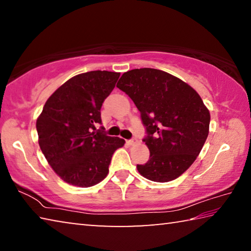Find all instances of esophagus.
<instances>
[{
  "label": "esophagus",
  "mask_w": 251,
  "mask_h": 251,
  "mask_svg": "<svg viewBox=\"0 0 251 251\" xmlns=\"http://www.w3.org/2000/svg\"><path fill=\"white\" fill-rule=\"evenodd\" d=\"M126 143L128 144V145H134V144L137 143V139H136V138H133V139H128V141H127Z\"/></svg>",
  "instance_id": "esophagus-1"
}]
</instances>
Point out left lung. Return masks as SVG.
<instances>
[{"label": "left lung", "mask_w": 251, "mask_h": 251, "mask_svg": "<svg viewBox=\"0 0 251 251\" xmlns=\"http://www.w3.org/2000/svg\"><path fill=\"white\" fill-rule=\"evenodd\" d=\"M116 86L133 100L146 128L143 139L150 160L137 165L143 177L167 182L184 174L197 158L209 133L210 114L198 93L166 72L135 69Z\"/></svg>", "instance_id": "1"}]
</instances>
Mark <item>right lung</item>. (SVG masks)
<instances>
[{
	"instance_id": "1",
	"label": "right lung",
	"mask_w": 251,
	"mask_h": 251,
	"mask_svg": "<svg viewBox=\"0 0 251 251\" xmlns=\"http://www.w3.org/2000/svg\"><path fill=\"white\" fill-rule=\"evenodd\" d=\"M121 73L92 71L55 91L36 121L39 144L53 171L67 184L91 187L108 174L112 156L125 144L104 133L100 108Z\"/></svg>"
}]
</instances>
